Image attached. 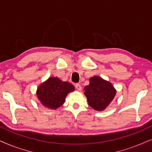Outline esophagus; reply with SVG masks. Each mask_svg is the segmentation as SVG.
<instances>
[{"instance_id": "obj_1", "label": "esophagus", "mask_w": 152, "mask_h": 152, "mask_svg": "<svg viewBox=\"0 0 152 152\" xmlns=\"http://www.w3.org/2000/svg\"><path fill=\"white\" fill-rule=\"evenodd\" d=\"M75 87H76V88L77 89V90H78V91H81V90H82V87H81V86H80V85L79 83H77V84L75 85Z\"/></svg>"}]
</instances>
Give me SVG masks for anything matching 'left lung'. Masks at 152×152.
I'll return each instance as SVG.
<instances>
[{
  "label": "left lung",
  "mask_w": 152,
  "mask_h": 152,
  "mask_svg": "<svg viewBox=\"0 0 152 152\" xmlns=\"http://www.w3.org/2000/svg\"><path fill=\"white\" fill-rule=\"evenodd\" d=\"M84 91L89 106L98 111L104 110L109 106L117 92L110 82L97 76L90 78V84Z\"/></svg>",
  "instance_id": "left-lung-1"
}]
</instances>
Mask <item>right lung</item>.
I'll use <instances>...</instances> for the list:
<instances>
[{
	"label": "right lung",
	"mask_w": 152,
	"mask_h": 152,
	"mask_svg": "<svg viewBox=\"0 0 152 152\" xmlns=\"http://www.w3.org/2000/svg\"><path fill=\"white\" fill-rule=\"evenodd\" d=\"M74 90L70 83L62 81L58 77H49L37 87L36 94L42 106L56 110L64 104L69 93Z\"/></svg>",
	"instance_id": "add662e5"
}]
</instances>
